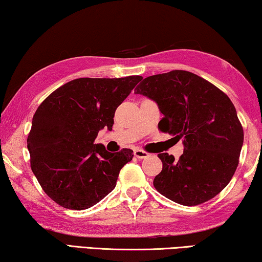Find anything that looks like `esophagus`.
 <instances>
[{
    "label": "esophagus",
    "instance_id": "34e87169",
    "mask_svg": "<svg viewBox=\"0 0 262 262\" xmlns=\"http://www.w3.org/2000/svg\"><path fill=\"white\" fill-rule=\"evenodd\" d=\"M134 154H135V157L138 158V159H146V158L148 157V153L146 151H143V149H139V148L135 149Z\"/></svg>",
    "mask_w": 262,
    "mask_h": 262
}]
</instances>
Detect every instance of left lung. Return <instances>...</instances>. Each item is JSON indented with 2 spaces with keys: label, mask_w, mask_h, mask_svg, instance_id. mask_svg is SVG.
Wrapping results in <instances>:
<instances>
[{
  "label": "left lung",
  "mask_w": 262,
  "mask_h": 262,
  "mask_svg": "<svg viewBox=\"0 0 262 262\" xmlns=\"http://www.w3.org/2000/svg\"><path fill=\"white\" fill-rule=\"evenodd\" d=\"M159 105L160 131L183 139L175 160L159 153L162 170L156 189L175 203L192 207L211 200L228 186L239 164L244 130L229 96L215 84L188 71L145 78L137 85Z\"/></svg>",
  "instance_id": "1"
}]
</instances>
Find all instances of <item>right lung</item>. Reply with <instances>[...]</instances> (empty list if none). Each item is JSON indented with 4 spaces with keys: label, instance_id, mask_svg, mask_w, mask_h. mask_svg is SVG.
Instances as JSON below:
<instances>
[{
    "label": "right lung",
    "instance_id": "obj_1",
    "mask_svg": "<svg viewBox=\"0 0 262 262\" xmlns=\"http://www.w3.org/2000/svg\"><path fill=\"white\" fill-rule=\"evenodd\" d=\"M143 76L80 78L62 84L38 106L28 136L30 164L46 195L61 207L84 210L114 190L134 151L110 153L94 144L114 125L115 111Z\"/></svg>",
    "mask_w": 262,
    "mask_h": 262
}]
</instances>
